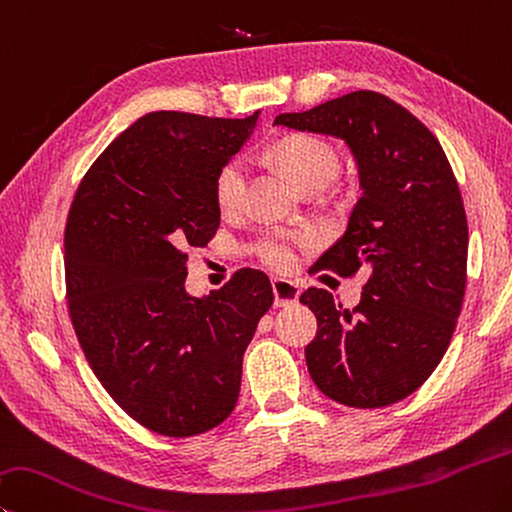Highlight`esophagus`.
<instances>
[{"label": "esophagus", "instance_id": "34e87169", "mask_svg": "<svg viewBox=\"0 0 512 512\" xmlns=\"http://www.w3.org/2000/svg\"><path fill=\"white\" fill-rule=\"evenodd\" d=\"M273 293H275V306H291L300 297V286L288 280H273Z\"/></svg>", "mask_w": 512, "mask_h": 512}]
</instances>
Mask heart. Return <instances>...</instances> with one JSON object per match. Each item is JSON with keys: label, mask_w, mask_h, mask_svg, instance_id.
<instances>
[{"label": "heart", "mask_w": 512, "mask_h": 512, "mask_svg": "<svg viewBox=\"0 0 512 512\" xmlns=\"http://www.w3.org/2000/svg\"><path fill=\"white\" fill-rule=\"evenodd\" d=\"M271 156L302 190L327 185L340 170V156L329 141L313 134H288L271 145ZM246 194V165L232 159L215 176V201L221 212L232 215L241 208ZM257 255L275 271H291L300 255V239L293 235H268L257 244Z\"/></svg>", "instance_id": "1"}]
</instances>
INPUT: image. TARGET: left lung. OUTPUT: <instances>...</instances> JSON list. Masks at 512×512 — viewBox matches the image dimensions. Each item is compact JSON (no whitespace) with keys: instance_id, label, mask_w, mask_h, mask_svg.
Wrapping results in <instances>:
<instances>
[{"instance_id":"left-lung-1","label":"left lung","mask_w":512,"mask_h":512,"mask_svg":"<svg viewBox=\"0 0 512 512\" xmlns=\"http://www.w3.org/2000/svg\"><path fill=\"white\" fill-rule=\"evenodd\" d=\"M275 125L342 138L362 197L347 232L315 268L369 273L358 306L324 288L302 304L318 318L306 367L324 396L371 410L416 392L448 351L468 280V219L441 143L421 120L376 91H353Z\"/></svg>"}]
</instances>
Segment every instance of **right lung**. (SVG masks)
Wrapping results in <instances>:
<instances>
[{"mask_svg": "<svg viewBox=\"0 0 512 512\" xmlns=\"http://www.w3.org/2000/svg\"><path fill=\"white\" fill-rule=\"evenodd\" d=\"M255 123L257 114H145L98 156L71 203V324L102 387L156 434L181 439L226 421L244 351L275 300L255 268L206 297L183 286L188 250L208 246L219 228L215 176Z\"/></svg>", "mask_w": 512, "mask_h": 512, "instance_id": "1", "label": "right lung"}]
</instances>
